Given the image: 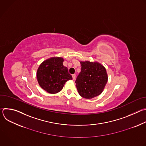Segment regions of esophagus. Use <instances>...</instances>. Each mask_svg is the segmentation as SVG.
I'll return each mask as SVG.
<instances>
[{
  "label": "esophagus",
  "mask_w": 146,
  "mask_h": 146,
  "mask_svg": "<svg viewBox=\"0 0 146 146\" xmlns=\"http://www.w3.org/2000/svg\"><path fill=\"white\" fill-rule=\"evenodd\" d=\"M76 77V74H73V75H72V77H73V80H75Z\"/></svg>",
  "instance_id": "1"
}]
</instances>
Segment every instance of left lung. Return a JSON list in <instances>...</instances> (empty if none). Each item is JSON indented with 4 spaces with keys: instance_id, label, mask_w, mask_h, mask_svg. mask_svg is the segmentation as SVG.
Wrapping results in <instances>:
<instances>
[{
    "instance_id": "obj_1",
    "label": "left lung",
    "mask_w": 146,
    "mask_h": 146,
    "mask_svg": "<svg viewBox=\"0 0 146 146\" xmlns=\"http://www.w3.org/2000/svg\"><path fill=\"white\" fill-rule=\"evenodd\" d=\"M80 62L81 70L75 81L78 94L86 99H92L100 95L108 80L105 67L96 61Z\"/></svg>"
}]
</instances>
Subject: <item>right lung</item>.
<instances>
[{
    "instance_id": "add662e5",
    "label": "right lung",
    "mask_w": 146,
    "mask_h": 146,
    "mask_svg": "<svg viewBox=\"0 0 146 146\" xmlns=\"http://www.w3.org/2000/svg\"><path fill=\"white\" fill-rule=\"evenodd\" d=\"M62 57L54 56L44 60L37 70L36 77L40 87L50 94L60 92L69 80H72Z\"/></svg>"
}]
</instances>
